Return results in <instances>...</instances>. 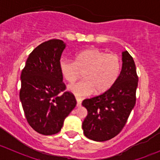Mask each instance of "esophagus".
Listing matches in <instances>:
<instances>
[{
    "mask_svg": "<svg viewBox=\"0 0 160 160\" xmlns=\"http://www.w3.org/2000/svg\"><path fill=\"white\" fill-rule=\"evenodd\" d=\"M76 100H77V107H80V106L81 105L82 100L79 98H76Z\"/></svg>",
    "mask_w": 160,
    "mask_h": 160,
    "instance_id": "34e87169",
    "label": "esophagus"
}]
</instances>
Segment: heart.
I'll list each match as a JSON object with an SVG mask.
<instances>
[{
  "label": "heart",
  "mask_w": 160,
  "mask_h": 160,
  "mask_svg": "<svg viewBox=\"0 0 160 160\" xmlns=\"http://www.w3.org/2000/svg\"><path fill=\"white\" fill-rule=\"evenodd\" d=\"M59 70L70 83L83 73V80L70 85L68 89L77 96L86 97L94 90L96 93H102L110 89L120 74L121 60L117 55L92 48L77 53L74 62L66 58L61 59Z\"/></svg>",
  "instance_id": "obj_1"
}]
</instances>
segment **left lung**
I'll use <instances>...</instances> for the list:
<instances>
[{"mask_svg": "<svg viewBox=\"0 0 160 160\" xmlns=\"http://www.w3.org/2000/svg\"><path fill=\"white\" fill-rule=\"evenodd\" d=\"M122 68L114 84L104 93L82 102L88 115L82 128L86 137L104 142L120 133L136 101L138 77L132 56L122 52Z\"/></svg>", "mask_w": 160, "mask_h": 160, "instance_id": "left-lung-1", "label": "left lung"}]
</instances>
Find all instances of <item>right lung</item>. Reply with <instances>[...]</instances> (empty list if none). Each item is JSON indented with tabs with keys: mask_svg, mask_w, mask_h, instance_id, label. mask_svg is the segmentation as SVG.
Listing matches in <instances>:
<instances>
[{
	"mask_svg": "<svg viewBox=\"0 0 160 160\" xmlns=\"http://www.w3.org/2000/svg\"><path fill=\"white\" fill-rule=\"evenodd\" d=\"M66 45L50 39L30 53L21 75L20 101L25 118L35 132L45 135L58 133L77 101L66 91L59 61Z\"/></svg>",
	"mask_w": 160,
	"mask_h": 160,
	"instance_id": "obj_1",
	"label": "right lung"
}]
</instances>
